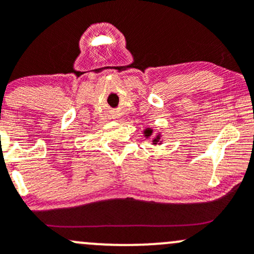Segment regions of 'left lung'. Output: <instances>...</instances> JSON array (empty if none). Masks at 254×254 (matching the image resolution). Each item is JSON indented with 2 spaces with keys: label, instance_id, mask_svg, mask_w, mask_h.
<instances>
[{
  "label": "left lung",
  "instance_id": "1",
  "mask_svg": "<svg viewBox=\"0 0 254 254\" xmlns=\"http://www.w3.org/2000/svg\"><path fill=\"white\" fill-rule=\"evenodd\" d=\"M152 132H153V130L151 129V127H146V129L143 130V135H145L146 139H148V137L152 136ZM161 143H162V140H161V134H157L152 139V145H161Z\"/></svg>",
  "mask_w": 254,
  "mask_h": 254
}]
</instances>
